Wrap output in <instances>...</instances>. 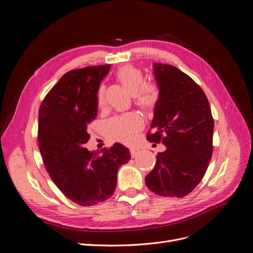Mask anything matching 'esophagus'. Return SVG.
Wrapping results in <instances>:
<instances>
[{
  "mask_svg": "<svg viewBox=\"0 0 253 253\" xmlns=\"http://www.w3.org/2000/svg\"><path fill=\"white\" fill-rule=\"evenodd\" d=\"M129 152H131V156H132L133 158L136 157V156L138 155L139 153H140L139 149H137V148H131V149H129Z\"/></svg>",
  "mask_w": 253,
  "mask_h": 253,
  "instance_id": "1",
  "label": "esophagus"
}]
</instances>
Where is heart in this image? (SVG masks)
Returning a JSON list of instances; mask_svg holds the SVG:
<instances>
[{"label":"heart","instance_id":"b5f03b06","mask_svg":"<svg viewBox=\"0 0 253 253\" xmlns=\"http://www.w3.org/2000/svg\"><path fill=\"white\" fill-rule=\"evenodd\" d=\"M117 79L122 85L133 95L141 108L150 109L154 106L158 99V89L153 84H143L142 73L132 65L122 66L117 72ZM104 101V88L100 86L97 91V102L101 105ZM142 127V120L137 114H126L115 117L108 122L106 131L114 141L125 143L131 142Z\"/></svg>","mask_w":253,"mask_h":253}]
</instances>
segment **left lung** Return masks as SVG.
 <instances>
[{
    "mask_svg": "<svg viewBox=\"0 0 253 253\" xmlns=\"http://www.w3.org/2000/svg\"><path fill=\"white\" fill-rule=\"evenodd\" d=\"M153 75L159 94L148 140L162 141L167 149L157 155L145 185L159 196L183 197L203 179L212 156L210 104L204 90L175 66L154 62Z\"/></svg>",
    "mask_w": 253,
    "mask_h": 253,
    "instance_id": "8db88e82",
    "label": "left lung"
}]
</instances>
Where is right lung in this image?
Wrapping results in <instances>:
<instances>
[{
  "instance_id": "1",
  "label": "right lung",
  "mask_w": 253,
  "mask_h": 253,
  "mask_svg": "<svg viewBox=\"0 0 253 253\" xmlns=\"http://www.w3.org/2000/svg\"><path fill=\"white\" fill-rule=\"evenodd\" d=\"M111 64L67 72L44 98L39 110L38 141L53 183L67 198L83 207L110 198L118 169L131 159L121 143L89 152L87 126L98 115L97 91Z\"/></svg>"
}]
</instances>
